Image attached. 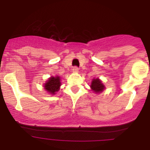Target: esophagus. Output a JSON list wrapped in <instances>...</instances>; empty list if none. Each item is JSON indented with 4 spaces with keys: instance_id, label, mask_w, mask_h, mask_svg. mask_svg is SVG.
Wrapping results in <instances>:
<instances>
[{
    "instance_id": "esophagus-1",
    "label": "esophagus",
    "mask_w": 150,
    "mask_h": 150,
    "mask_svg": "<svg viewBox=\"0 0 150 150\" xmlns=\"http://www.w3.org/2000/svg\"><path fill=\"white\" fill-rule=\"evenodd\" d=\"M72 71L74 73H77L78 71H79V68H78V67H76V66H74L72 68Z\"/></svg>"
}]
</instances>
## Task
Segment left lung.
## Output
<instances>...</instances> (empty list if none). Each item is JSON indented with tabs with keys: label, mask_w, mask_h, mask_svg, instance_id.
I'll list each match as a JSON object with an SVG mask.
<instances>
[{
	"label": "left lung",
	"mask_w": 150,
	"mask_h": 150,
	"mask_svg": "<svg viewBox=\"0 0 150 150\" xmlns=\"http://www.w3.org/2000/svg\"><path fill=\"white\" fill-rule=\"evenodd\" d=\"M91 88L96 93H100L104 89V86L100 79L97 78L93 79V81L91 82Z\"/></svg>",
	"instance_id": "1"
}]
</instances>
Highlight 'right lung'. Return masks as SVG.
Segmentation results:
<instances>
[{"label":"right lung","mask_w":150,"mask_h":150,"mask_svg":"<svg viewBox=\"0 0 150 150\" xmlns=\"http://www.w3.org/2000/svg\"><path fill=\"white\" fill-rule=\"evenodd\" d=\"M45 86V89L47 91L50 92L51 94H55L56 91H59V87L61 86L60 78L59 76H52L49 79V80L46 83Z\"/></svg>","instance_id":"add662e5"}]
</instances>
